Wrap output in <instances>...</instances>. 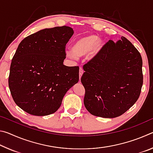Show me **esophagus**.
<instances>
[{
    "mask_svg": "<svg viewBox=\"0 0 153 153\" xmlns=\"http://www.w3.org/2000/svg\"><path fill=\"white\" fill-rule=\"evenodd\" d=\"M83 73H84V70H83V69L82 68V67H80L79 68V80L80 79H81V77L82 76Z\"/></svg>",
    "mask_w": 153,
    "mask_h": 153,
    "instance_id": "1",
    "label": "esophagus"
}]
</instances>
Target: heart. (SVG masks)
<instances>
[{
	"label": "heart",
	"instance_id": "heart-1",
	"mask_svg": "<svg viewBox=\"0 0 153 153\" xmlns=\"http://www.w3.org/2000/svg\"><path fill=\"white\" fill-rule=\"evenodd\" d=\"M104 40L95 34L83 36L76 38L71 45V49H66L65 53L67 57L76 59L86 55L88 60L94 59L102 50Z\"/></svg>",
	"mask_w": 153,
	"mask_h": 153
}]
</instances>
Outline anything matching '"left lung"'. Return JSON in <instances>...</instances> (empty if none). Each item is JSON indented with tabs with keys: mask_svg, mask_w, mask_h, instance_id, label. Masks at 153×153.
<instances>
[{
	"mask_svg": "<svg viewBox=\"0 0 153 153\" xmlns=\"http://www.w3.org/2000/svg\"><path fill=\"white\" fill-rule=\"evenodd\" d=\"M140 54L125 37L109 40L101 52L84 65L81 77L84 103L92 115L119 117L138 99L143 84Z\"/></svg>",
	"mask_w": 153,
	"mask_h": 153,
	"instance_id": "obj_1",
	"label": "left lung"
}]
</instances>
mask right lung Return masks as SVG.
<instances>
[{"label": "right lung", "instance_id": "add662e5", "mask_svg": "<svg viewBox=\"0 0 153 153\" xmlns=\"http://www.w3.org/2000/svg\"><path fill=\"white\" fill-rule=\"evenodd\" d=\"M68 26L41 30L25 38L13 57L9 87L18 107L36 116L59 109L66 92L79 81V67L63 65Z\"/></svg>", "mask_w": 153, "mask_h": 153}]
</instances>
